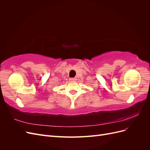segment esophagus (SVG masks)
<instances>
[{"label": "esophagus", "instance_id": "esophagus-1", "mask_svg": "<svg viewBox=\"0 0 150 150\" xmlns=\"http://www.w3.org/2000/svg\"><path fill=\"white\" fill-rule=\"evenodd\" d=\"M76 80H77L76 78H69L70 81H76Z\"/></svg>", "mask_w": 150, "mask_h": 150}]
</instances>
